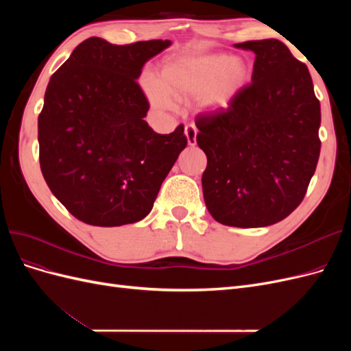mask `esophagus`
<instances>
[{"mask_svg": "<svg viewBox=\"0 0 351 351\" xmlns=\"http://www.w3.org/2000/svg\"><path fill=\"white\" fill-rule=\"evenodd\" d=\"M184 134H186L187 143H189L190 146H195V145H196V136H197L196 125H193V124L186 125V127H184Z\"/></svg>", "mask_w": 351, "mask_h": 351, "instance_id": "obj_1", "label": "esophagus"}]
</instances>
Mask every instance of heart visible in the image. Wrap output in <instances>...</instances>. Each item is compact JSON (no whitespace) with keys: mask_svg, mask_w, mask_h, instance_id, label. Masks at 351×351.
Returning a JSON list of instances; mask_svg holds the SVG:
<instances>
[{"mask_svg":"<svg viewBox=\"0 0 351 351\" xmlns=\"http://www.w3.org/2000/svg\"><path fill=\"white\" fill-rule=\"evenodd\" d=\"M249 80V66L239 56L200 54L168 60L158 79L145 76L142 89L158 111H168L177 101L195 97L202 112L227 110Z\"/></svg>","mask_w":351,"mask_h":351,"instance_id":"heart-1","label":"heart"}]
</instances>
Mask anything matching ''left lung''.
Returning a JSON list of instances; mask_svg holds the SVG:
<instances>
[{"instance_id": "1", "label": "left lung", "mask_w": 351, "mask_h": 351, "mask_svg": "<svg viewBox=\"0 0 351 351\" xmlns=\"http://www.w3.org/2000/svg\"><path fill=\"white\" fill-rule=\"evenodd\" d=\"M252 83L230 107L199 115L196 142L206 154L205 205L217 222L256 228L300 205L321 152V105L309 70L278 39L247 40Z\"/></svg>"}]
</instances>
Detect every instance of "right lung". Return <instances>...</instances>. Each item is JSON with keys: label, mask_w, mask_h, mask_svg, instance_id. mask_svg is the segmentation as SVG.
<instances>
[{"label": "right lung", "mask_w": 351, "mask_h": 351, "mask_svg": "<svg viewBox=\"0 0 351 351\" xmlns=\"http://www.w3.org/2000/svg\"><path fill=\"white\" fill-rule=\"evenodd\" d=\"M171 40L112 45L89 38L47 86L38 119L40 171L70 214L97 227H120L152 210L161 184L187 146L184 127L158 134L136 80Z\"/></svg>", "instance_id": "add662e5"}]
</instances>
